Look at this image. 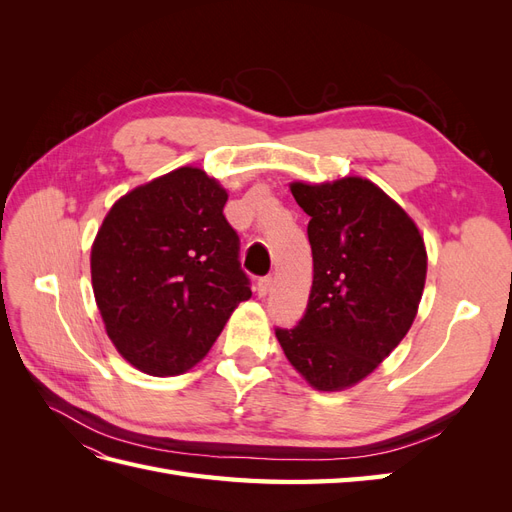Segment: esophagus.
I'll use <instances>...</instances> for the list:
<instances>
[{
	"mask_svg": "<svg viewBox=\"0 0 512 512\" xmlns=\"http://www.w3.org/2000/svg\"><path fill=\"white\" fill-rule=\"evenodd\" d=\"M271 288H273V277L271 275L260 277V280H258V294H260V297H267Z\"/></svg>",
	"mask_w": 512,
	"mask_h": 512,
	"instance_id": "34e87169",
	"label": "esophagus"
}]
</instances>
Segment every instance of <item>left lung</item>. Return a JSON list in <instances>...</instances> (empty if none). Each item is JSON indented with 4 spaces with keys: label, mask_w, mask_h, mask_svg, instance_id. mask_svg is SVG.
<instances>
[{
    "label": "left lung",
    "mask_w": 512,
    "mask_h": 512,
    "mask_svg": "<svg viewBox=\"0 0 512 512\" xmlns=\"http://www.w3.org/2000/svg\"><path fill=\"white\" fill-rule=\"evenodd\" d=\"M309 215L314 282L299 327L277 329L286 359L316 391L365 380L410 331L423 297L421 230L374 181H292Z\"/></svg>",
    "instance_id": "left-lung-1"
}]
</instances>
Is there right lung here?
<instances>
[{"label":"right lung","mask_w":512,"mask_h":512,"mask_svg":"<svg viewBox=\"0 0 512 512\" xmlns=\"http://www.w3.org/2000/svg\"><path fill=\"white\" fill-rule=\"evenodd\" d=\"M226 200L218 179L181 166L123 194L98 228L96 305L108 339L143 374H185L252 297Z\"/></svg>","instance_id":"add662e5"}]
</instances>
